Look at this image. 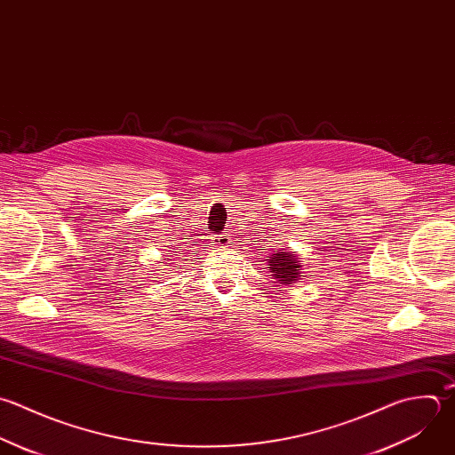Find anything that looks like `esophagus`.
<instances>
[{
	"instance_id": "1",
	"label": "esophagus",
	"mask_w": 455,
	"mask_h": 455,
	"mask_svg": "<svg viewBox=\"0 0 455 455\" xmlns=\"http://www.w3.org/2000/svg\"><path fill=\"white\" fill-rule=\"evenodd\" d=\"M214 244L218 246V248H225V246H228L230 244V237H228V234H220V235H214Z\"/></svg>"
}]
</instances>
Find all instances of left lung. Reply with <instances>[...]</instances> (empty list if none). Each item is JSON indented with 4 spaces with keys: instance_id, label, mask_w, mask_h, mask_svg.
Wrapping results in <instances>:
<instances>
[{
    "instance_id": "1",
    "label": "left lung",
    "mask_w": 455,
    "mask_h": 455,
    "mask_svg": "<svg viewBox=\"0 0 455 455\" xmlns=\"http://www.w3.org/2000/svg\"><path fill=\"white\" fill-rule=\"evenodd\" d=\"M267 260V271L271 273L273 280L282 285H294L303 276V266L296 251L278 250Z\"/></svg>"
}]
</instances>
